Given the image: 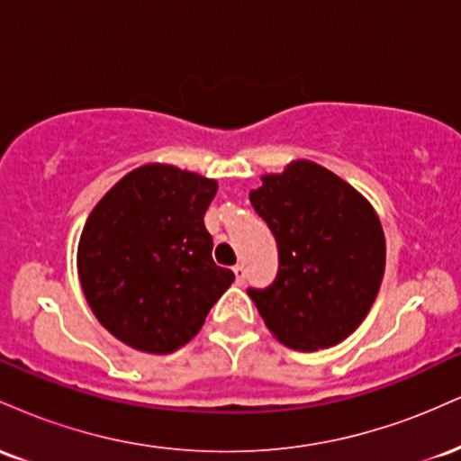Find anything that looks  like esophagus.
Wrapping results in <instances>:
<instances>
[{
    "mask_svg": "<svg viewBox=\"0 0 461 461\" xmlns=\"http://www.w3.org/2000/svg\"><path fill=\"white\" fill-rule=\"evenodd\" d=\"M231 271H234V277H236V284L238 285L245 284V267H242V264H236V267L231 268Z\"/></svg>",
    "mask_w": 461,
    "mask_h": 461,
    "instance_id": "esophagus-1",
    "label": "esophagus"
}]
</instances>
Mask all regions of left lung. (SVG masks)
Returning <instances> with one entry per match:
<instances>
[{
    "label": "left lung",
    "mask_w": 461,
    "mask_h": 461,
    "mask_svg": "<svg viewBox=\"0 0 461 461\" xmlns=\"http://www.w3.org/2000/svg\"><path fill=\"white\" fill-rule=\"evenodd\" d=\"M249 199L279 249L277 279L249 290L268 331L294 351L338 345L362 325L385 271V236L370 201L312 160L262 176Z\"/></svg>",
    "instance_id": "obj_1"
}]
</instances>
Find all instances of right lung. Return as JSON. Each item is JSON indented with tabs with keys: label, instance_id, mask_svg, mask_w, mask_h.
<instances>
[{
	"label": "right lung",
	"instance_id": "add662e5",
	"mask_svg": "<svg viewBox=\"0 0 461 461\" xmlns=\"http://www.w3.org/2000/svg\"><path fill=\"white\" fill-rule=\"evenodd\" d=\"M216 179L142 164L99 199L77 245V277L95 319L136 351L167 356L197 336L234 282L216 267L203 214Z\"/></svg>",
	"mask_w": 461,
	"mask_h": 461
}]
</instances>
